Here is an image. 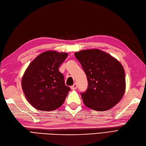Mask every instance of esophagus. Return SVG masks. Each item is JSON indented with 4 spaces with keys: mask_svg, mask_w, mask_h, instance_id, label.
<instances>
[{
    "mask_svg": "<svg viewBox=\"0 0 146 146\" xmlns=\"http://www.w3.org/2000/svg\"><path fill=\"white\" fill-rule=\"evenodd\" d=\"M77 88V85L76 83L74 84V85H72V86L70 87V88H71V89H72V90H75V89H76Z\"/></svg>",
    "mask_w": 146,
    "mask_h": 146,
    "instance_id": "obj_1",
    "label": "esophagus"
}]
</instances>
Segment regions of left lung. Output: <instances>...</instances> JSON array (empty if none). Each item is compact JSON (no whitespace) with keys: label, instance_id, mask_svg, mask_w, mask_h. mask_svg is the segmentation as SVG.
I'll return each instance as SVG.
<instances>
[{"label":"left lung","instance_id":"1","mask_svg":"<svg viewBox=\"0 0 146 146\" xmlns=\"http://www.w3.org/2000/svg\"><path fill=\"white\" fill-rule=\"evenodd\" d=\"M88 80L87 90L81 93L85 106L96 111H105L115 106L125 92V73L121 63L100 49L75 52Z\"/></svg>","mask_w":146,"mask_h":146}]
</instances>
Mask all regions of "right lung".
I'll list each match as a JSON object with an SVG mask.
<instances>
[{
  "mask_svg": "<svg viewBox=\"0 0 146 146\" xmlns=\"http://www.w3.org/2000/svg\"><path fill=\"white\" fill-rule=\"evenodd\" d=\"M67 53L48 51L38 56L25 72L22 87L28 102L37 110L52 111L59 108L70 88L64 84L59 67Z\"/></svg>",
  "mask_w": 146,
  "mask_h": 146,
  "instance_id": "add662e5",
  "label": "right lung"
}]
</instances>
